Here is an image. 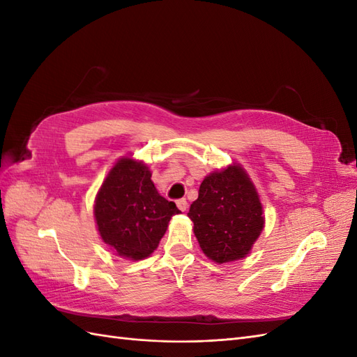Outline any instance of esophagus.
Returning a JSON list of instances; mask_svg holds the SVG:
<instances>
[{
	"label": "esophagus",
	"mask_w": 357,
	"mask_h": 357,
	"mask_svg": "<svg viewBox=\"0 0 357 357\" xmlns=\"http://www.w3.org/2000/svg\"><path fill=\"white\" fill-rule=\"evenodd\" d=\"M177 207H178L180 211H186V208H188V201H186L185 198L178 199V201H177Z\"/></svg>",
	"instance_id": "esophagus-1"
}]
</instances>
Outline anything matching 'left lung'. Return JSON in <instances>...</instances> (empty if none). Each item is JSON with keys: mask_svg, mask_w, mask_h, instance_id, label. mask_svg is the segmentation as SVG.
I'll return each instance as SVG.
<instances>
[{"mask_svg": "<svg viewBox=\"0 0 357 357\" xmlns=\"http://www.w3.org/2000/svg\"><path fill=\"white\" fill-rule=\"evenodd\" d=\"M262 205L250 178L238 165L205 177L188 215L202 252L218 264L250 252L264 228Z\"/></svg>", "mask_w": 357, "mask_h": 357, "instance_id": "left-lung-1", "label": "left lung"}]
</instances>
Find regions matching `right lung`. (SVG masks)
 Segmentation results:
<instances>
[{"label": "right lung", "mask_w": 357, "mask_h": 357, "mask_svg": "<svg viewBox=\"0 0 357 357\" xmlns=\"http://www.w3.org/2000/svg\"><path fill=\"white\" fill-rule=\"evenodd\" d=\"M149 168L122 158L110 169L95 201V220L102 241L132 261L147 257L180 210L160 197Z\"/></svg>", "instance_id": "right-lung-1"}]
</instances>
